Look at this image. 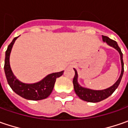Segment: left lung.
Segmentation results:
<instances>
[{"label": "left lung", "instance_id": "8db88e82", "mask_svg": "<svg viewBox=\"0 0 128 128\" xmlns=\"http://www.w3.org/2000/svg\"><path fill=\"white\" fill-rule=\"evenodd\" d=\"M102 40L104 42H106L108 46L114 48L119 52L120 56L121 66H122L121 73L118 80L115 82V84H113L110 88H106L105 90H92V89H89V88H84V87L81 86L78 83V72L74 68L75 73H76L74 78H73V80H72L73 86H74V90H75V92H76L77 96H78L81 100L86 101V102H100V101L105 100L107 98H108L109 96H111L119 86V84H120V82L121 81V79H122V75H123V72H124V63H123V60H122V53L120 48H119L117 42L113 40H111L110 38H109L107 36H102Z\"/></svg>", "mask_w": 128, "mask_h": 128}]
</instances>
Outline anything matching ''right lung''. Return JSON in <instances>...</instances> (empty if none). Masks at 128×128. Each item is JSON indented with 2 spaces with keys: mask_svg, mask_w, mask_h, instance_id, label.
Wrapping results in <instances>:
<instances>
[{
  "mask_svg": "<svg viewBox=\"0 0 128 128\" xmlns=\"http://www.w3.org/2000/svg\"><path fill=\"white\" fill-rule=\"evenodd\" d=\"M18 37L19 36L16 37L12 40V42L8 46L7 50L6 51L4 70L8 83L16 94L25 99L30 100H40L46 99L50 95L53 90L56 78L61 76L64 71L49 74L40 81L35 83H25L20 81L14 76L10 66V52L14 42Z\"/></svg>",
  "mask_w": 128,
  "mask_h": 128,
  "instance_id": "1",
  "label": "right lung"
}]
</instances>
